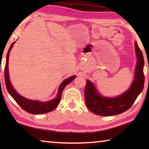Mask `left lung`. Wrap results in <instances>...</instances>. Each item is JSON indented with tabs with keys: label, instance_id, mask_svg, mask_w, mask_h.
<instances>
[{
	"label": "left lung",
	"instance_id": "8db88e82",
	"mask_svg": "<svg viewBox=\"0 0 149 149\" xmlns=\"http://www.w3.org/2000/svg\"><path fill=\"white\" fill-rule=\"evenodd\" d=\"M135 52L137 62L134 80L129 89L114 98L102 97L97 92L91 82L87 80L85 88V100L87 108L94 114L103 116H109L125 112L133 104L139 95L144 87L145 75L143 73L144 58L141 50L135 42Z\"/></svg>",
	"mask_w": 149,
	"mask_h": 149
}]
</instances>
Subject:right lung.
I'll list each match as a JSON object with an SVG mask.
<instances>
[{
	"label": "right lung",
	"instance_id": "add662e5",
	"mask_svg": "<svg viewBox=\"0 0 149 149\" xmlns=\"http://www.w3.org/2000/svg\"><path fill=\"white\" fill-rule=\"evenodd\" d=\"M14 42H12L8 50V53H7L6 65H5L4 68V79L7 91H8L9 94L12 96V97L15 100V101L19 105V107H21L22 109L26 111L28 113H30V114H42L51 112V111L55 109L57 106L59 104L60 99H61L62 93L65 87L68 84H70V82H72L76 76L74 75V76L67 78L66 79L63 81L62 84L59 86L58 91L56 97L54 99L50 100L49 102H41L37 101V100H33L26 99V98L23 97L22 96L19 95L14 90L11 84L10 81L8 74V59L10 52Z\"/></svg>",
	"mask_w": 149,
	"mask_h": 149
}]
</instances>
